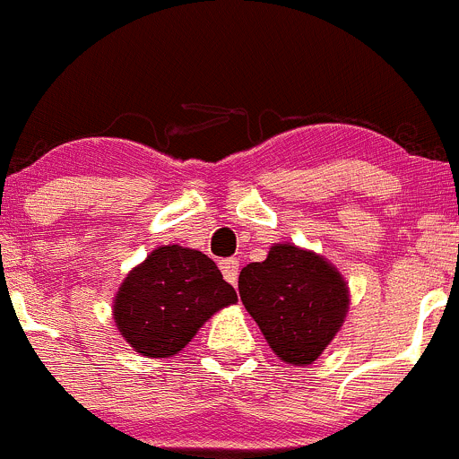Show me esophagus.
Wrapping results in <instances>:
<instances>
[{
	"instance_id": "esophagus-1",
	"label": "esophagus",
	"mask_w": 459,
	"mask_h": 459,
	"mask_svg": "<svg viewBox=\"0 0 459 459\" xmlns=\"http://www.w3.org/2000/svg\"><path fill=\"white\" fill-rule=\"evenodd\" d=\"M220 269H221V273H224V278L230 282V285H238V273H239L238 260H235V258L221 260Z\"/></svg>"
}]
</instances>
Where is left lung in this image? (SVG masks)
Wrapping results in <instances>:
<instances>
[{"instance_id":"left-lung-1","label":"left lung","mask_w":459,"mask_h":459,"mask_svg":"<svg viewBox=\"0 0 459 459\" xmlns=\"http://www.w3.org/2000/svg\"><path fill=\"white\" fill-rule=\"evenodd\" d=\"M239 299L273 353L288 365H312L349 312V285L324 255L273 244L267 260L239 272Z\"/></svg>"}]
</instances>
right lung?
I'll use <instances>...</instances> for the list:
<instances>
[{"instance_id":"1","label":"right lung","mask_w":459,"mask_h":459,"mask_svg":"<svg viewBox=\"0 0 459 459\" xmlns=\"http://www.w3.org/2000/svg\"><path fill=\"white\" fill-rule=\"evenodd\" d=\"M235 301L238 294L208 255L169 244L128 272L115 297L113 316L135 353L171 358L210 316Z\"/></svg>"}]
</instances>
